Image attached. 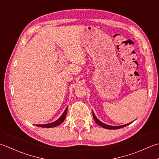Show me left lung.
I'll use <instances>...</instances> for the list:
<instances>
[{"label":"left lung","mask_w":159,"mask_h":159,"mask_svg":"<svg viewBox=\"0 0 159 159\" xmlns=\"http://www.w3.org/2000/svg\"><path fill=\"white\" fill-rule=\"evenodd\" d=\"M92 114H93V117H94V120H95V122H96V123H97L99 126H101V127H103V128L107 129H117L122 128V127H125V126H127V125H129V124H131V123L133 122V121H132V122L129 123H127V124H125V125H119V126L109 125H107V124H105V123H104L101 122V121L100 120H98V118L95 116V114H94V112H93V111H92Z\"/></svg>","instance_id":"1"}]
</instances>
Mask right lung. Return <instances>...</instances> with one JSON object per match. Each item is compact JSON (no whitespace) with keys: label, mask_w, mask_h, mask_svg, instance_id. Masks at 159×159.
<instances>
[{"label":"right lung","mask_w":159,"mask_h":159,"mask_svg":"<svg viewBox=\"0 0 159 159\" xmlns=\"http://www.w3.org/2000/svg\"><path fill=\"white\" fill-rule=\"evenodd\" d=\"M67 111V107H66V109H65L64 112L63 113V114L61 115V117L59 118L58 120H55L54 122L48 123V124H42V125H36L38 127H45V128H51V127H57L63 122L64 120L65 119V118H66Z\"/></svg>","instance_id":"1"}]
</instances>
